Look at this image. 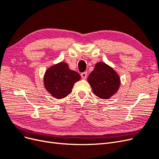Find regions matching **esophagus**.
<instances>
[{
  "mask_svg": "<svg viewBox=\"0 0 159 159\" xmlns=\"http://www.w3.org/2000/svg\"><path fill=\"white\" fill-rule=\"evenodd\" d=\"M87 72L85 71V72H83V73L81 74V78H82L83 79H86V78H87Z\"/></svg>",
  "mask_w": 159,
  "mask_h": 159,
  "instance_id": "34e87169",
  "label": "esophagus"
}]
</instances>
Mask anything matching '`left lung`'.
<instances>
[{
  "instance_id": "1",
  "label": "left lung",
  "mask_w": 159,
  "mask_h": 159,
  "mask_svg": "<svg viewBox=\"0 0 159 159\" xmlns=\"http://www.w3.org/2000/svg\"><path fill=\"white\" fill-rule=\"evenodd\" d=\"M93 93L108 99L118 91L121 81L117 73L104 62H98L88 78Z\"/></svg>"
}]
</instances>
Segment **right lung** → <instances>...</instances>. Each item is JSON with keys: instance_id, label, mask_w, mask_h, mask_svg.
<instances>
[{"instance_id": "1", "label": "right lung", "mask_w": 159, "mask_h": 159, "mask_svg": "<svg viewBox=\"0 0 159 159\" xmlns=\"http://www.w3.org/2000/svg\"><path fill=\"white\" fill-rule=\"evenodd\" d=\"M80 78L78 73L70 70L68 65L61 61L46 70L44 84L46 90L53 97L62 99L71 93L74 84Z\"/></svg>"}]
</instances>
